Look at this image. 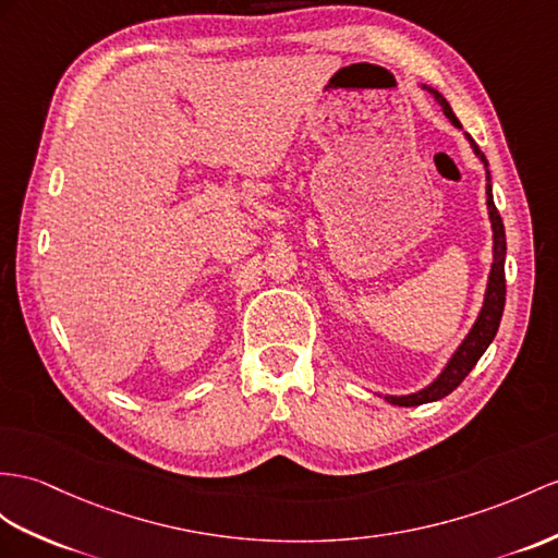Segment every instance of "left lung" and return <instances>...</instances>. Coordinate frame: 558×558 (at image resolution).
I'll return each mask as SVG.
<instances>
[{
	"instance_id": "obj_1",
	"label": "left lung",
	"mask_w": 558,
	"mask_h": 558,
	"mask_svg": "<svg viewBox=\"0 0 558 558\" xmlns=\"http://www.w3.org/2000/svg\"><path fill=\"white\" fill-rule=\"evenodd\" d=\"M436 101L442 106V113L452 120V125L461 128V122L457 120V116L452 113L450 104L445 101L442 94L438 89H430L426 87ZM471 146L475 156H481V160L487 166V160L483 156V151L478 148L471 137H469ZM487 210H490V220H493V232H495V263L490 269V281H487V293H485V303L478 319H475L473 329L469 331V336L464 338V343L459 345V350L452 355V360L447 362V366L442 369V374L433 381L428 388L414 392V396H402V398H392L386 396L388 402L392 404H400V407H416V404H424V402H433V400H440L445 396H450V392L464 381L469 376V372L475 366V362L481 360L483 352L487 350V345L493 343V338L499 329V322H501V312H505V301H507V277H505V255H507V236H505V225H501V217L499 210L493 201V186H490V174H487Z\"/></svg>"
}]
</instances>
